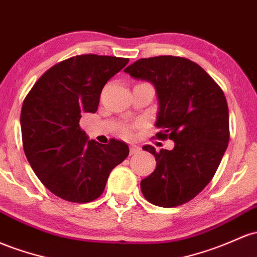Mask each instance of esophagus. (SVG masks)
Masks as SVG:
<instances>
[{"label":"esophagus","mask_w":257,"mask_h":257,"mask_svg":"<svg viewBox=\"0 0 257 257\" xmlns=\"http://www.w3.org/2000/svg\"><path fill=\"white\" fill-rule=\"evenodd\" d=\"M140 151V148L138 145H131V155L137 154V152Z\"/></svg>","instance_id":"obj_1"}]
</instances>
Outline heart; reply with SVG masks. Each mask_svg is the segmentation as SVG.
Instances as JSON below:
<instances>
[{
  "label": "heart",
  "instance_id": "heart-1",
  "mask_svg": "<svg viewBox=\"0 0 257 257\" xmlns=\"http://www.w3.org/2000/svg\"><path fill=\"white\" fill-rule=\"evenodd\" d=\"M123 135L124 137H131V131H129V129H124Z\"/></svg>",
  "mask_w": 257,
  "mask_h": 257
}]
</instances>
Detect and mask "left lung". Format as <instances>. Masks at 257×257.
I'll use <instances>...</instances> for the list:
<instances>
[{
    "label": "left lung",
    "mask_w": 257,
    "mask_h": 257,
    "mask_svg": "<svg viewBox=\"0 0 257 257\" xmlns=\"http://www.w3.org/2000/svg\"><path fill=\"white\" fill-rule=\"evenodd\" d=\"M150 81L159 98L157 139L174 142L172 150L156 151V168L142 180L151 204L174 207L204 190L215 176L229 142V113L218 84L195 62L176 56L142 58L124 69Z\"/></svg>",
    "instance_id": "left-lung-1"
}]
</instances>
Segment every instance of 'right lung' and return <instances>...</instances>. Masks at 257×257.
Returning a JSON list of instances; mask_svg holds the SVG:
<instances>
[{
  "label": "right lung",
  "mask_w": 257,
  "mask_h": 257,
  "mask_svg": "<svg viewBox=\"0 0 257 257\" xmlns=\"http://www.w3.org/2000/svg\"><path fill=\"white\" fill-rule=\"evenodd\" d=\"M128 58L80 55L45 72L25 97L21 113L23 149L33 171L52 194L90 202L103 193L109 173L129 155L126 144L87 140L83 113L97 111L103 86Z\"/></svg>",
  "instance_id": "right-lung-1"
}]
</instances>
